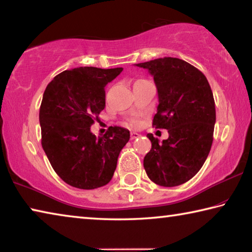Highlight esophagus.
<instances>
[{
  "label": "esophagus",
  "instance_id": "1",
  "mask_svg": "<svg viewBox=\"0 0 252 252\" xmlns=\"http://www.w3.org/2000/svg\"><path fill=\"white\" fill-rule=\"evenodd\" d=\"M140 134L136 133V132H131V140H134L136 138H139Z\"/></svg>",
  "mask_w": 252,
  "mask_h": 252
}]
</instances>
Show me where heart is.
Instances as JSON below:
<instances>
[{"mask_svg": "<svg viewBox=\"0 0 252 252\" xmlns=\"http://www.w3.org/2000/svg\"><path fill=\"white\" fill-rule=\"evenodd\" d=\"M138 119H135V118H133V119H130L129 120V123L131 126H135V125H138Z\"/></svg>", "mask_w": 252, "mask_h": 252, "instance_id": "heart-1", "label": "heart"}]
</instances>
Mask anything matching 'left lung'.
<instances>
[{"mask_svg":"<svg viewBox=\"0 0 252 252\" xmlns=\"http://www.w3.org/2000/svg\"><path fill=\"white\" fill-rule=\"evenodd\" d=\"M136 66L150 71L158 88L152 126L168 132L162 143L148 134L152 149L144 157V170L159 186L182 185L202 168L212 148L216 122L212 88L202 71L180 58H158Z\"/></svg>","mask_w":252,"mask_h":252,"instance_id":"1","label":"left lung"}]
</instances>
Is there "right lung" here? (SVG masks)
<instances>
[{
	"label": "right lung",
	"instance_id": "add662e5",
	"mask_svg": "<svg viewBox=\"0 0 252 252\" xmlns=\"http://www.w3.org/2000/svg\"><path fill=\"white\" fill-rule=\"evenodd\" d=\"M122 70L74 68L58 74L45 89L39 109L42 146L54 171L68 185L94 189L111 181L130 132L110 126L97 138L90 126L106 106L104 87Z\"/></svg>",
	"mask_w": 252,
	"mask_h": 252
}]
</instances>
